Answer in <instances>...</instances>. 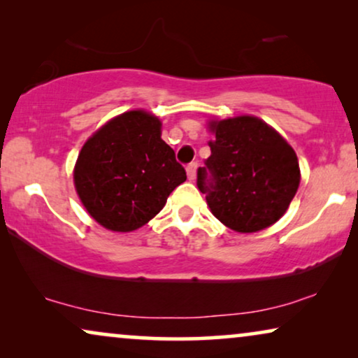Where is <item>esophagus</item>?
I'll use <instances>...</instances> for the list:
<instances>
[{"label":"esophagus","instance_id":"obj_1","mask_svg":"<svg viewBox=\"0 0 358 358\" xmlns=\"http://www.w3.org/2000/svg\"><path fill=\"white\" fill-rule=\"evenodd\" d=\"M187 178L189 180H194L195 179V173H197V163H190L187 164Z\"/></svg>","mask_w":358,"mask_h":358}]
</instances>
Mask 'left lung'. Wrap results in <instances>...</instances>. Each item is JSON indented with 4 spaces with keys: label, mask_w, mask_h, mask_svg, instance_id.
<instances>
[{
    "label": "left lung",
    "mask_w": 358,
    "mask_h": 358,
    "mask_svg": "<svg viewBox=\"0 0 358 358\" xmlns=\"http://www.w3.org/2000/svg\"><path fill=\"white\" fill-rule=\"evenodd\" d=\"M212 155L197 171V187L212 213L238 233H256L282 218L300 185L290 145L252 115L212 120Z\"/></svg>",
    "instance_id": "obj_1"
}]
</instances>
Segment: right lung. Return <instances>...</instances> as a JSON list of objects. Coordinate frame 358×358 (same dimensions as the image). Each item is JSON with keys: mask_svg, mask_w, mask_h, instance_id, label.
Here are the masks:
<instances>
[{"mask_svg": "<svg viewBox=\"0 0 358 358\" xmlns=\"http://www.w3.org/2000/svg\"><path fill=\"white\" fill-rule=\"evenodd\" d=\"M73 178L87 213L110 231L127 233L156 217L187 176L161 140L158 117L130 110L86 141Z\"/></svg>", "mask_w": 358, "mask_h": 358, "instance_id": "add662e5", "label": "right lung"}]
</instances>
